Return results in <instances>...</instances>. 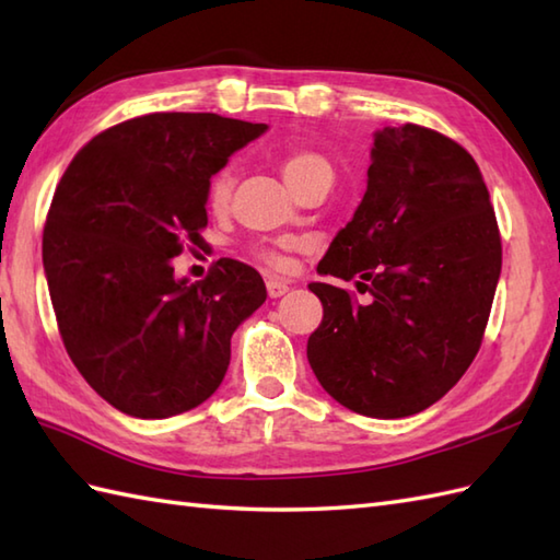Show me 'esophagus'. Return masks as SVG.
<instances>
[{
	"label": "esophagus",
	"instance_id": "obj_1",
	"mask_svg": "<svg viewBox=\"0 0 560 560\" xmlns=\"http://www.w3.org/2000/svg\"><path fill=\"white\" fill-rule=\"evenodd\" d=\"M289 291V283L287 281H281V279H269L267 281V293H269V299H281L283 293Z\"/></svg>",
	"mask_w": 560,
	"mask_h": 560
}]
</instances>
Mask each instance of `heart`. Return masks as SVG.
Listing matches in <instances>:
<instances>
[{
  "label": "heart",
  "instance_id": "heart-1",
  "mask_svg": "<svg viewBox=\"0 0 560 560\" xmlns=\"http://www.w3.org/2000/svg\"><path fill=\"white\" fill-rule=\"evenodd\" d=\"M283 177H287V183H295L299 177L313 173V171H331V165L325 156H319V153L315 151H293L289 153L287 159H283ZM231 189H233V173L225 168L221 173H217V177L211 180V187H209V205L211 207H223L225 201H229L231 197Z\"/></svg>",
  "mask_w": 560,
  "mask_h": 560
}]
</instances>
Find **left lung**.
<instances>
[{
	"label": "left lung",
	"mask_w": 560,
	"mask_h": 560,
	"mask_svg": "<svg viewBox=\"0 0 560 560\" xmlns=\"http://www.w3.org/2000/svg\"><path fill=\"white\" fill-rule=\"evenodd\" d=\"M501 259L477 161L433 129H377L365 195L317 265L371 299L307 283L323 303L307 339L319 385L373 419H404L445 397L481 347Z\"/></svg>",
	"instance_id": "obj_1"
}]
</instances>
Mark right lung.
I'll list each match as a JSON object with an SVG mask.
<instances>
[{"instance_id": "add662e5", "label": "right lung", "mask_w": 560, "mask_h": 560, "mask_svg": "<svg viewBox=\"0 0 560 560\" xmlns=\"http://www.w3.org/2000/svg\"><path fill=\"white\" fill-rule=\"evenodd\" d=\"M217 113H153L105 129L69 163L43 233L59 335L83 380L137 419L207 401L231 337L267 301L259 273L219 259L177 279L173 257L199 243L211 175L267 132Z\"/></svg>"}]
</instances>
